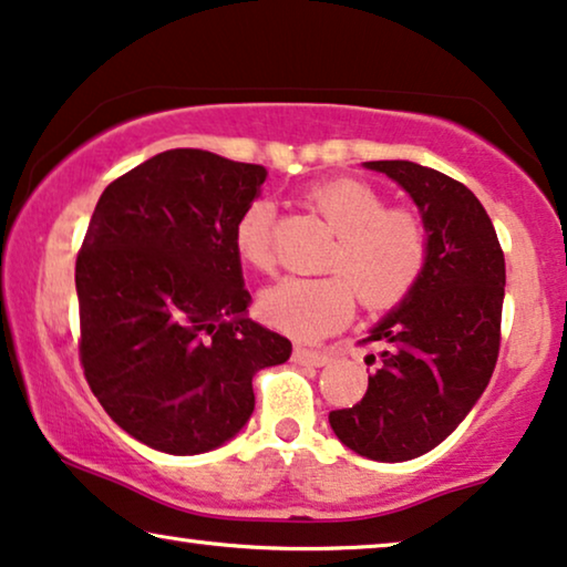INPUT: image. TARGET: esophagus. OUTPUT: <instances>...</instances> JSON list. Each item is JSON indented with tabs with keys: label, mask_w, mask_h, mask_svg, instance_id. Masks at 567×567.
Here are the masks:
<instances>
[{
	"label": "esophagus",
	"mask_w": 567,
	"mask_h": 567,
	"mask_svg": "<svg viewBox=\"0 0 567 567\" xmlns=\"http://www.w3.org/2000/svg\"><path fill=\"white\" fill-rule=\"evenodd\" d=\"M292 358H296V362H300V365H327V362L331 360L329 352L323 350H306V347H296V352H292Z\"/></svg>",
	"instance_id": "34e87169"
}]
</instances>
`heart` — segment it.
<instances>
[{
	"label": "heart",
	"instance_id": "1",
	"mask_svg": "<svg viewBox=\"0 0 567 567\" xmlns=\"http://www.w3.org/2000/svg\"><path fill=\"white\" fill-rule=\"evenodd\" d=\"M308 207L334 230L323 277H285L261 292L271 327L298 339H319L350 321L354 303L383 311L410 296L427 267L430 233L406 207H386L381 192L358 178H331L306 194ZM233 244L256 271L275 267L271 207L254 202L238 217Z\"/></svg>",
	"mask_w": 567,
	"mask_h": 567
}]
</instances>
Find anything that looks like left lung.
<instances>
[{"instance_id":"8db88e82","label":"left lung","mask_w":567,"mask_h":567,"mask_svg":"<svg viewBox=\"0 0 567 567\" xmlns=\"http://www.w3.org/2000/svg\"><path fill=\"white\" fill-rule=\"evenodd\" d=\"M417 205L427 267L410 296L362 342L383 352L358 404L329 412L331 430L373 462H410L454 433L487 389L501 350L505 259L470 188L410 161H371Z\"/></svg>"}]
</instances>
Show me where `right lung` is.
Listing matches in <instances>:
<instances>
[{"label":"right lung","mask_w":567,"mask_h":567,"mask_svg":"<svg viewBox=\"0 0 567 567\" xmlns=\"http://www.w3.org/2000/svg\"><path fill=\"white\" fill-rule=\"evenodd\" d=\"M261 165L165 150L111 181L74 264L80 362L109 417L173 456L230 441L254 412V375L290 339L246 316L238 217Z\"/></svg>","instance_id":"1"}]
</instances>
